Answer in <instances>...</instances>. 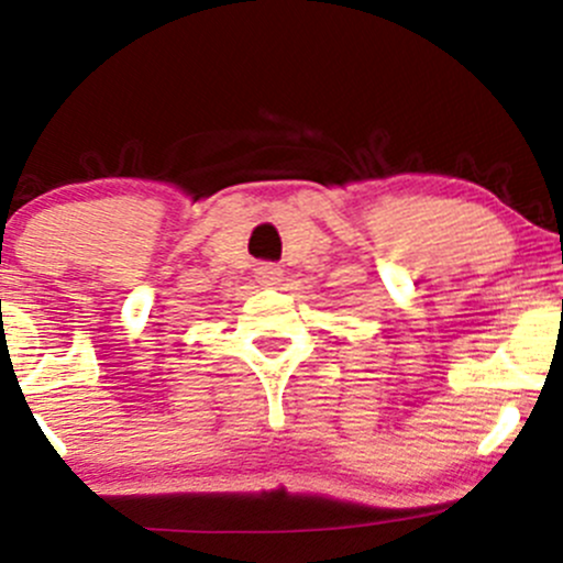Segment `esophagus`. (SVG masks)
I'll return each mask as SVG.
<instances>
[{
    "mask_svg": "<svg viewBox=\"0 0 563 563\" xmlns=\"http://www.w3.org/2000/svg\"><path fill=\"white\" fill-rule=\"evenodd\" d=\"M280 277H283V273L277 264H260V267H256V280H260L262 286H277V283H280Z\"/></svg>",
    "mask_w": 563,
    "mask_h": 563,
    "instance_id": "obj_1",
    "label": "esophagus"
}]
</instances>
